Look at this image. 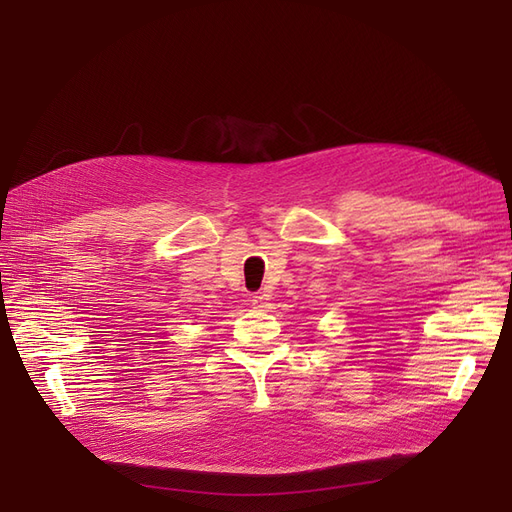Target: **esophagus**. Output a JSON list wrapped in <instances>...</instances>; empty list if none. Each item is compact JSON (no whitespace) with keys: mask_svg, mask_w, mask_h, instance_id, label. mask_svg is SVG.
<instances>
[{"mask_svg":"<svg viewBox=\"0 0 512 512\" xmlns=\"http://www.w3.org/2000/svg\"><path fill=\"white\" fill-rule=\"evenodd\" d=\"M251 303H253V307H268L270 305V297L265 295V293H255L253 297H251Z\"/></svg>","mask_w":512,"mask_h":512,"instance_id":"1","label":"esophagus"}]
</instances>
